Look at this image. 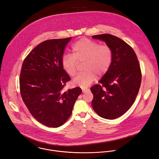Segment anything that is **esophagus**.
Returning a JSON list of instances; mask_svg holds the SVG:
<instances>
[{
	"label": "esophagus",
	"instance_id": "34e87169",
	"mask_svg": "<svg viewBox=\"0 0 159 159\" xmlns=\"http://www.w3.org/2000/svg\"><path fill=\"white\" fill-rule=\"evenodd\" d=\"M82 93H87V91H89V89H87V88H82Z\"/></svg>",
	"mask_w": 159,
	"mask_h": 159
}]
</instances>
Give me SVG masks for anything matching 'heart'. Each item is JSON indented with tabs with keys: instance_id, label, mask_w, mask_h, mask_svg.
Returning <instances> with one entry per match:
<instances>
[{
	"instance_id": "obj_1",
	"label": "heart",
	"mask_w": 159,
	"mask_h": 159,
	"mask_svg": "<svg viewBox=\"0 0 159 159\" xmlns=\"http://www.w3.org/2000/svg\"><path fill=\"white\" fill-rule=\"evenodd\" d=\"M72 55L65 54L61 58L63 70L70 76L77 71L78 62L84 61L83 70L73 80L75 85L85 87L96 79V74L104 75L109 70L112 60V49L106 44L87 38H82L72 47Z\"/></svg>"
}]
</instances>
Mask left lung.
Returning <instances> with one entry per match:
<instances>
[{
	"mask_svg": "<svg viewBox=\"0 0 159 159\" xmlns=\"http://www.w3.org/2000/svg\"><path fill=\"white\" fill-rule=\"evenodd\" d=\"M92 37L105 41L112 51L108 71L90 88L92 106L99 116L114 120L124 115L137 98L142 81L140 64L133 49L121 39L109 34Z\"/></svg>",
	"mask_w": 159,
	"mask_h": 159,
	"instance_id": "1",
	"label": "left lung"
}]
</instances>
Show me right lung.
I'll list each match as a JSON object with an SVG mask.
<instances>
[{"mask_svg":"<svg viewBox=\"0 0 159 159\" xmlns=\"http://www.w3.org/2000/svg\"><path fill=\"white\" fill-rule=\"evenodd\" d=\"M72 38L46 40L28 54L22 63L20 93L31 115L48 127L63 125L70 116L82 93L80 87L63 91L70 76L63 70L61 58Z\"/></svg>","mask_w":159,"mask_h":159,"instance_id":"obj_1","label":"right lung"}]
</instances>
